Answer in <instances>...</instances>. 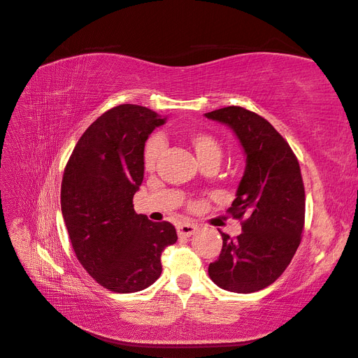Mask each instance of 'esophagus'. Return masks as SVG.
Listing matches in <instances>:
<instances>
[{
    "instance_id": "34e87169",
    "label": "esophagus",
    "mask_w": 358,
    "mask_h": 358,
    "mask_svg": "<svg viewBox=\"0 0 358 358\" xmlns=\"http://www.w3.org/2000/svg\"><path fill=\"white\" fill-rule=\"evenodd\" d=\"M197 231H199V227L194 224H189V222H183V224L178 225V234L180 237H189L192 234H196Z\"/></svg>"
}]
</instances>
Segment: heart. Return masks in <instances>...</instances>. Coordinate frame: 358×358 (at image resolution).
Wrapping results in <instances>:
<instances>
[{"instance_id": "b5f03b06", "label": "heart", "mask_w": 358, "mask_h": 358, "mask_svg": "<svg viewBox=\"0 0 358 358\" xmlns=\"http://www.w3.org/2000/svg\"><path fill=\"white\" fill-rule=\"evenodd\" d=\"M189 143L194 149V152H196L200 164L209 159H216V161L221 159L222 148L218 140H216L212 134L194 133L189 136ZM162 149H164V138L161 136L157 134L148 140V143L145 146V155H143L146 170H152L155 167Z\"/></svg>"}]
</instances>
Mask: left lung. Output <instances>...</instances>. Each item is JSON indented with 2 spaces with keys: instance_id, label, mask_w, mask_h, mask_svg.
I'll return each instance as SVG.
<instances>
[{
  "instance_id": "1",
  "label": "left lung",
  "mask_w": 358,
  "mask_h": 358,
  "mask_svg": "<svg viewBox=\"0 0 358 358\" xmlns=\"http://www.w3.org/2000/svg\"><path fill=\"white\" fill-rule=\"evenodd\" d=\"M229 127L243 149L246 166L229 212L245 218L242 233H221L220 258L209 276L222 289L249 294L273 284L300 245L305 188L289 145L264 117L230 106L204 113Z\"/></svg>"
}]
</instances>
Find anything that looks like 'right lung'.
Wrapping results in <instances>:
<instances>
[{"mask_svg": "<svg viewBox=\"0 0 358 358\" xmlns=\"http://www.w3.org/2000/svg\"><path fill=\"white\" fill-rule=\"evenodd\" d=\"M166 121L143 106L113 107L88 127L64 170L61 210L76 257L115 292L152 285L161 252L178 241L170 222H152L133 204L143 182L145 143Z\"/></svg>", "mask_w": 358, "mask_h": 358, "instance_id": "1", "label": "right lung"}]
</instances>
